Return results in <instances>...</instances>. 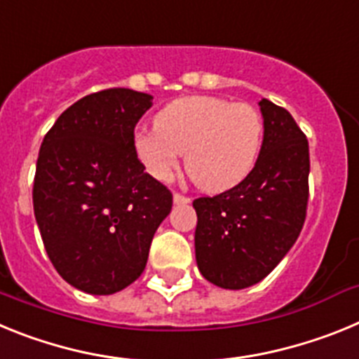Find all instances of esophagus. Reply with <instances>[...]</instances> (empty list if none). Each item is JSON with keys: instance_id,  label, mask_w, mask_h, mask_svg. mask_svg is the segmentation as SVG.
Wrapping results in <instances>:
<instances>
[{"instance_id": "esophagus-1", "label": "esophagus", "mask_w": 359, "mask_h": 359, "mask_svg": "<svg viewBox=\"0 0 359 359\" xmlns=\"http://www.w3.org/2000/svg\"><path fill=\"white\" fill-rule=\"evenodd\" d=\"M172 199H174V203H176V205H187V203H190V198H187V196H182V194H174L172 196Z\"/></svg>"}]
</instances>
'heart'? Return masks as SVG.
Wrapping results in <instances>:
<instances>
[{"label": "heart", "mask_w": 359, "mask_h": 359, "mask_svg": "<svg viewBox=\"0 0 359 359\" xmlns=\"http://www.w3.org/2000/svg\"><path fill=\"white\" fill-rule=\"evenodd\" d=\"M264 120L250 104L226 98H177L156 115V126L140 129L133 149L145 172L169 182L185 154V167L205 192H224L250 176L261 154Z\"/></svg>", "instance_id": "b5f03b06"}]
</instances>
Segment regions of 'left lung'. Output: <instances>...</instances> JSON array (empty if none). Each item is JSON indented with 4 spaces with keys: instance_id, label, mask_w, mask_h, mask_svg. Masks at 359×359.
<instances>
[{
    "instance_id": "left-lung-1",
    "label": "left lung",
    "mask_w": 359,
    "mask_h": 359,
    "mask_svg": "<svg viewBox=\"0 0 359 359\" xmlns=\"http://www.w3.org/2000/svg\"><path fill=\"white\" fill-rule=\"evenodd\" d=\"M264 138L250 176L214 198L196 199V262L208 282L244 290L268 277L306 221L309 145L284 107L262 98Z\"/></svg>"
}]
</instances>
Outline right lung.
Segmentation results:
<instances>
[{
  "mask_svg": "<svg viewBox=\"0 0 359 359\" xmlns=\"http://www.w3.org/2000/svg\"><path fill=\"white\" fill-rule=\"evenodd\" d=\"M151 106L152 95L126 88L86 95L41 144L37 226L57 273L84 293L113 294L140 277L172 208V194L144 172L133 149Z\"/></svg>",
  "mask_w": 359,
  "mask_h": 359,
  "instance_id": "add662e5",
  "label": "right lung"
}]
</instances>
